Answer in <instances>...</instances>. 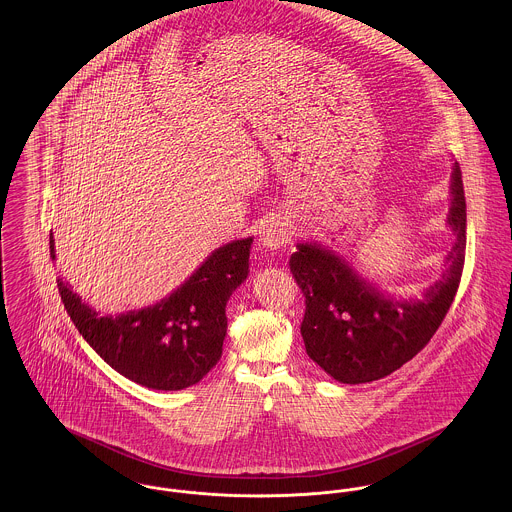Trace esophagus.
Instances as JSON below:
<instances>
[{
    "label": "esophagus",
    "instance_id": "34e87169",
    "mask_svg": "<svg viewBox=\"0 0 512 512\" xmlns=\"http://www.w3.org/2000/svg\"><path fill=\"white\" fill-rule=\"evenodd\" d=\"M290 226L280 220V218H273L269 220L263 228H261V243L269 249H280L282 245H286L290 241Z\"/></svg>",
    "mask_w": 512,
    "mask_h": 512
}]
</instances>
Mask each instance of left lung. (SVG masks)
Wrapping results in <instances>:
<instances>
[{
  "instance_id": "left-lung-1",
  "label": "left lung",
  "mask_w": 512,
  "mask_h": 512,
  "mask_svg": "<svg viewBox=\"0 0 512 512\" xmlns=\"http://www.w3.org/2000/svg\"><path fill=\"white\" fill-rule=\"evenodd\" d=\"M448 226L456 243L446 257L442 280L421 300H395L356 275L353 267L319 243H298L290 273L302 288L306 353L343 384L380 380L421 353L448 314L466 259V197L454 161Z\"/></svg>"
}]
</instances>
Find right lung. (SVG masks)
Masks as SVG:
<instances>
[{
    "instance_id": "obj_1",
    "label": "right lung",
    "mask_w": 512,
    "mask_h": 512,
    "mask_svg": "<svg viewBox=\"0 0 512 512\" xmlns=\"http://www.w3.org/2000/svg\"><path fill=\"white\" fill-rule=\"evenodd\" d=\"M251 243L245 237L218 247L173 294L142 310L101 317L62 278L58 292L83 339L118 374L152 390H185L222 356L226 304L247 278Z\"/></svg>"
}]
</instances>
